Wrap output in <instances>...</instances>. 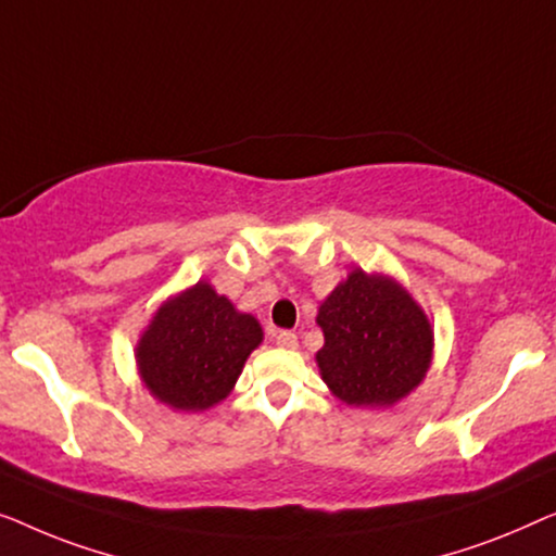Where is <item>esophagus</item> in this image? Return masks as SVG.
I'll return each mask as SVG.
<instances>
[{
	"instance_id": "obj_1",
	"label": "esophagus",
	"mask_w": 556,
	"mask_h": 556,
	"mask_svg": "<svg viewBox=\"0 0 556 556\" xmlns=\"http://www.w3.org/2000/svg\"><path fill=\"white\" fill-rule=\"evenodd\" d=\"M275 340H277L279 348H287V350L296 348V334L292 330H279Z\"/></svg>"
}]
</instances>
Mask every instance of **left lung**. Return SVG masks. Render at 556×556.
Segmentation results:
<instances>
[{
    "instance_id": "left-lung-1",
    "label": "left lung",
    "mask_w": 556,
    "mask_h": 556,
    "mask_svg": "<svg viewBox=\"0 0 556 556\" xmlns=\"http://www.w3.org/2000/svg\"><path fill=\"white\" fill-rule=\"evenodd\" d=\"M325 345L317 367L332 395L388 408L416 390L433 357V327L395 279L353 269L319 304Z\"/></svg>"
}]
</instances>
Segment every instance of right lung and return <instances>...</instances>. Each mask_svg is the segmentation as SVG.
Here are the masks:
<instances>
[{"label": "right lung", "mask_w": 556, "mask_h": 556, "mask_svg": "<svg viewBox=\"0 0 556 556\" xmlns=\"http://www.w3.org/2000/svg\"><path fill=\"white\" fill-rule=\"evenodd\" d=\"M262 338L256 317L239 312L208 281H197L163 302L140 334V378L168 408L206 410L231 393Z\"/></svg>", "instance_id": "obj_1"}]
</instances>
